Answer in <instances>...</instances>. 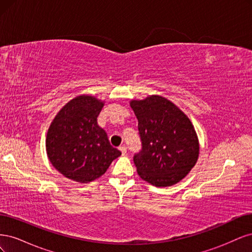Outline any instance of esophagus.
Segmentation results:
<instances>
[{"label":"esophagus","instance_id":"1","mask_svg":"<svg viewBox=\"0 0 252 252\" xmlns=\"http://www.w3.org/2000/svg\"><path fill=\"white\" fill-rule=\"evenodd\" d=\"M119 150L122 152V155H125V154H126V151H127L126 145H121V146L119 147Z\"/></svg>","mask_w":252,"mask_h":252}]
</instances>
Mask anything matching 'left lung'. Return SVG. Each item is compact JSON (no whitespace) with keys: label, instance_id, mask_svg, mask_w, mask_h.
Listing matches in <instances>:
<instances>
[{"label":"left lung","instance_id":"8db88e82","mask_svg":"<svg viewBox=\"0 0 252 252\" xmlns=\"http://www.w3.org/2000/svg\"><path fill=\"white\" fill-rule=\"evenodd\" d=\"M139 121L142 150L133 157L141 179L168 187L184 179L197 162L200 143L191 121L166 97L152 94L131 100Z\"/></svg>","mask_w":252,"mask_h":252}]
</instances>
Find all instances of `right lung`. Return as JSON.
I'll return each instance as SVG.
<instances>
[{"label":"right lung","instance_id":"add662e5","mask_svg":"<svg viewBox=\"0 0 252 252\" xmlns=\"http://www.w3.org/2000/svg\"><path fill=\"white\" fill-rule=\"evenodd\" d=\"M104 104L94 95H78L64 105L51 122L46 135L47 157L67 179L79 183L94 181L121 156L97 125Z\"/></svg>","mask_w":252,"mask_h":252}]
</instances>
